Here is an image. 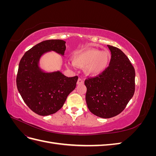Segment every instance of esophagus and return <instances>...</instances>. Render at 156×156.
<instances>
[{"instance_id":"obj_1","label":"esophagus","mask_w":156,"mask_h":156,"mask_svg":"<svg viewBox=\"0 0 156 156\" xmlns=\"http://www.w3.org/2000/svg\"><path fill=\"white\" fill-rule=\"evenodd\" d=\"M77 84H84V81H83V80L82 79L79 78L78 80H77Z\"/></svg>"}]
</instances>
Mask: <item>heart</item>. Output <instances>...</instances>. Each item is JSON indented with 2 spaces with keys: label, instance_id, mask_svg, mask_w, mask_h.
<instances>
[{
  "label": "heart",
  "instance_id": "obj_1",
  "mask_svg": "<svg viewBox=\"0 0 156 156\" xmlns=\"http://www.w3.org/2000/svg\"><path fill=\"white\" fill-rule=\"evenodd\" d=\"M72 62L78 67H84L85 72L92 76L100 75L107 68L111 60L108 51L85 49L76 51L72 57Z\"/></svg>",
  "mask_w": 156,
  "mask_h": 156
}]
</instances>
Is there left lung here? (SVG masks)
I'll list each match as a JSON object with an SVG mask.
<instances>
[{
	"mask_svg": "<svg viewBox=\"0 0 156 156\" xmlns=\"http://www.w3.org/2000/svg\"><path fill=\"white\" fill-rule=\"evenodd\" d=\"M111 52L109 66L104 72L84 81L86 101L92 114L109 119L124 110L135 92V72L120 49L107 45Z\"/></svg>",
	"mask_w": 156,
	"mask_h": 156,
	"instance_id": "left-lung-1",
	"label": "left lung"
}]
</instances>
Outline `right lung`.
Listing matches in <instances>:
<instances>
[{"label":"right lung","mask_w":156,"mask_h":156,"mask_svg":"<svg viewBox=\"0 0 156 156\" xmlns=\"http://www.w3.org/2000/svg\"><path fill=\"white\" fill-rule=\"evenodd\" d=\"M65 50L64 40H45L27 51L20 60L17 90L27 105L37 115L48 116L57 112L76 87L78 76L68 77L59 71L45 73L39 67L42 55L53 51L64 55Z\"/></svg>","instance_id":"obj_1"}]
</instances>
